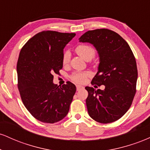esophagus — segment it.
Returning <instances> with one entry per match:
<instances>
[{"mask_svg": "<svg viewBox=\"0 0 150 150\" xmlns=\"http://www.w3.org/2000/svg\"><path fill=\"white\" fill-rule=\"evenodd\" d=\"M76 89H77V91H79V90H80V89H84V87H83V86H82V85H76Z\"/></svg>", "mask_w": 150, "mask_h": 150, "instance_id": "1", "label": "esophagus"}]
</instances>
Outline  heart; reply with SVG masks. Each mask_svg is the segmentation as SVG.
Instances as JSON below:
<instances>
[{
  "label": "heart",
  "instance_id": "b5f03b06",
  "mask_svg": "<svg viewBox=\"0 0 150 150\" xmlns=\"http://www.w3.org/2000/svg\"><path fill=\"white\" fill-rule=\"evenodd\" d=\"M76 51L82 58L85 60H91L95 56L96 51L92 46L87 44H80L76 47ZM70 55L68 51H65L63 56V63L68 64L70 61ZM89 76L88 72H75L70 76V79L77 83H82L85 81L87 77Z\"/></svg>",
  "mask_w": 150,
  "mask_h": 150
}]
</instances>
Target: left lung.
<instances>
[{"label": "left lung", "mask_w": 150, "mask_h": 150, "mask_svg": "<svg viewBox=\"0 0 150 150\" xmlns=\"http://www.w3.org/2000/svg\"><path fill=\"white\" fill-rule=\"evenodd\" d=\"M79 40L93 44L98 51V72L91 83L105 86L104 90L85 87L89 116L101 123L116 121L130 108L136 92L137 69L133 53L119 34L108 29L89 30Z\"/></svg>", "instance_id": "obj_1"}]
</instances>
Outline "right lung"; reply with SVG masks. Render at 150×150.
<instances>
[{"label":"right lung","instance_id":"add662e5","mask_svg":"<svg viewBox=\"0 0 150 150\" xmlns=\"http://www.w3.org/2000/svg\"><path fill=\"white\" fill-rule=\"evenodd\" d=\"M75 33L43 31L24 45L17 63L18 87L24 105L32 116L43 123L64 118L76 92L74 84H53V74L63 68V49Z\"/></svg>","mask_w":150,"mask_h":150}]
</instances>
